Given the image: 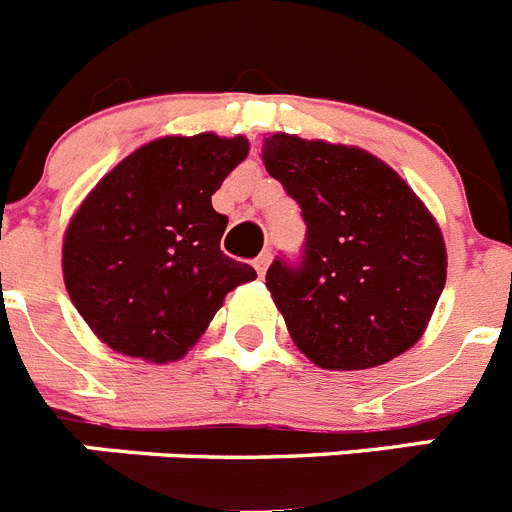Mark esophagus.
Returning <instances> with one entry per match:
<instances>
[{
  "label": "esophagus",
  "instance_id": "obj_1",
  "mask_svg": "<svg viewBox=\"0 0 512 512\" xmlns=\"http://www.w3.org/2000/svg\"><path fill=\"white\" fill-rule=\"evenodd\" d=\"M269 264H271V253L269 251L261 253L259 259H253V266H256V271H259V277H264L266 269H269Z\"/></svg>",
  "mask_w": 512,
  "mask_h": 512
}]
</instances>
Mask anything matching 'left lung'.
<instances>
[{"label":"left lung","mask_w":512,"mask_h":512,"mask_svg":"<svg viewBox=\"0 0 512 512\" xmlns=\"http://www.w3.org/2000/svg\"><path fill=\"white\" fill-rule=\"evenodd\" d=\"M264 166L300 205V264L277 259L266 287L312 364L372 369L423 336L446 284V246L428 207L364 148L274 133Z\"/></svg>","instance_id":"obj_1"}]
</instances>
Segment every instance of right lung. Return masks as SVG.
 I'll return each mask as SVG.
<instances>
[{"label": "right lung", "mask_w": 512, "mask_h": 512, "mask_svg": "<svg viewBox=\"0 0 512 512\" xmlns=\"http://www.w3.org/2000/svg\"><path fill=\"white\" fill-rule=\"evenodd\" d=\"M248 156L243 135H166L99 179L63 235V282L94 336L169 364L200 341L228 292L256 279L220 251L212 194Z\"/></svg>", "instance_id": "1"}]
</instances>
